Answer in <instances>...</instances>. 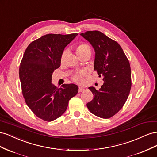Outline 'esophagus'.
<instances>
[{
	"mask_svg": "<svg viewBox=\"0 0 157 157\" xmlns=\"http://www.w3.org/2000/svg\"><path fill=\"white\" fill-rule=\"evenodd\" d=\"M84 88H82V87H79L78 88V92H83L84 91Z\"/></svg>",
	"mask_w": 157,
	"mask_h": 157,
	"instance_id": "1",
	"label": "esophagus"
}]
</instances>
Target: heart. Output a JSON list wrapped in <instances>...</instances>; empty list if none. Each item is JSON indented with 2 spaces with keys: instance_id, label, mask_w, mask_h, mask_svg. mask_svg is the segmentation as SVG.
I'll use <instances>...</instances> for the list:
<instances>
[{
  "instance_id": "1",
  "label": "heart",
  "mask_w": 157,
  "mask_h": 157,
  "mask_svg": "<svg viewBox=\"0 0 157 157\" xmlns=\"http://www.w3.org/2000/svg\"><path fill=\"white\" fill-rule=\"evenodd\" d=\"M76 52H77V54L79 57H82L86 54L91 55L92 50L88 44L86 43H80L77 46V48H76ZM65 54V52H64L62 56H61V61L63 60ZM85 75H86V73L84 72V71H81V72L77 73L75 75H73V80L75 82L77 83H82L83 81V77Z\"/></svg>"
}]
</instances>
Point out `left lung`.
I'll use <instances>...</instances> for the list:
<instances>
[{
  "mask_svg": "<svg viewBox=\"0 0 157 157\" xmlns=\"http://www.w3.org/2000/svg\"><path fill=\"white\" fill-rule=\"evenodd\" d=\"M95 51L94 69L103 76V84L97 90L88 88L94 96L86 105L94 115L109 118L119 111L126 101L131 89V69L129 61L118 42L99 31L80 34Z\"/></svg>",
  "mask_w": 157,
  "mask_h": 157,
  "instance_id": "left-lung-1",
  "label": "left lung"
}]
</instances>
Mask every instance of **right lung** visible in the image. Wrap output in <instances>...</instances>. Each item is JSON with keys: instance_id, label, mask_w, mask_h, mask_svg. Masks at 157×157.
Masks as SVG:
<instances>
[{"instance_id": "1", "label": "right lung", "mask_w": 157, "mask_h": 157, "mask_svg": "<svg viewBox=\"0 0 157 157\" xmlns=\"http://www.w3.org/2000/svg\"><path fill=\"white\" fill-rule=\"evenodd\" d=\"M78 35L48 34L27 46L20 65V79L27 106L39 118L50 122L61 116L70 99L78 93L74 84L57 88L52 83L54 70L59 67L66 46Z\"/></svg>"}]
</instances>
